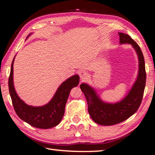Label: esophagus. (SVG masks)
<instances>
[{
	"mask_svg": "<svg viewBox=\"0 0 155 155\" xmlns=\"http://www.w3.org/2000/svg\"><path fill=\"white\" fill-rule=\"evenodd\" d=\"M80 79L82 80H84L87 79L88 78V73L87 71H80Z\"/></svg>",
	"mask_w": 155,
	"mask_h": 155,
	"instance_id": "34e87169",
	"label": "esophagus"
}]
</instances>
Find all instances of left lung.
<instances>
[{
    "mask_svg": "<svg viewBox=\"0 0 155 155\" xmlns=\"http://www.w3.org/2000/svg\"><path fill=\"white\" fill-rule=\"evenodd\" d=\"M119 35L120 44H130L135 49L139 58V75L126 97L114 104L103 102L93 88L87 84H81L80 88L87 99L91 117L95 123L100 125L111 126L121 123L136 113L141 105L146 86L145 62L140 47L130 35L124 33H119Z\"/></svg>",
    "mask_w": 155,
    "mask_h": 155,
    "instance_id": "left-lung-1",
    "label": "left lung"
}]
</instances>
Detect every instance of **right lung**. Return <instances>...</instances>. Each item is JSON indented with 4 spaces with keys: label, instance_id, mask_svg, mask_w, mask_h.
I'll use <instances>...</instances> for the list:
<instances>
[{
    "label": "right lung",
    "instance_id": "1",
    "mask_svg": "<svg viewBox=\"0 0 155 155\" xmlns=\"http://www.w3.org/2000/svg\"><path fill=\"white\" fill-rule=\"evenodd\" d=\"M14 58L12 63L8 84L12 104L17 115L22 120L35 128L48 129L56 126L60 123L64 116L66 103L71 90L79 84V76L75 75L64 81L58 88L54 97L47 104L34 107L26 104L20 100L14 89L13 83Z\"/></svg>",
    "mask_w": 155,
    "mask_h": 155
}]
</instances>
